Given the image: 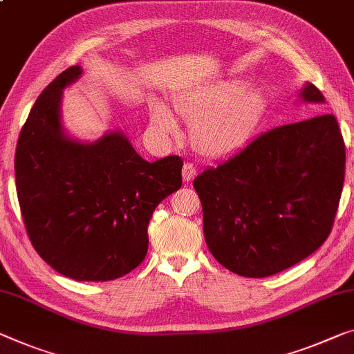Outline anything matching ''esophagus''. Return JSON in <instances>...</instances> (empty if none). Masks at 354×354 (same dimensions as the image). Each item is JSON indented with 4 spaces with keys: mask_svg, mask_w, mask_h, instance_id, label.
I'll return each instance as SVG.
<instances>
[{
    "mask_svg": "<svg viewBox=\"0 0 354 354\" xmlns=\"http://www.w3.org/2000/svg\"><path fill=\"white\" fill-rule=\"evenodd\" d=\"M182 176H183L185 182L193 180V177L196 176V166L193 165V162H185L183 169H182Z\"/></svg>",
    "mask_w": 354,
    "mask_h": 354,
    "instance_id": "34e87169",
    "label": "esophagus"
}]
</instances>
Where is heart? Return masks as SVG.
<instances>
[{
	"label": "heart",
	"instance_id": "obj_1",
	"mask_svg": "<svg viewBox=\"0 0 354 354\" xmlns=\"http://www.w3.org/2000/svg\"><path fill=\"white\" fill-rule=\"evenodd\" d=\"M243 84L225 80L205 88L176 96L174 106L188 123L194 124V145L207 155H218L241 144L257 120L263 97L244 91ZM150 123L156 131L176 136L178 124L172 113L160 104L151 106Z\"/></svg>",
	"mask_w": 354,
	"mask_h": 354
}]
</instances>
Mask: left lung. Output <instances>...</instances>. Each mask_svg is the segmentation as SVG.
<instances>
[{
    "instance_id": "obj_1",
    "label": "left lung",
    "mask_w": 354,
    "mask_h": 354,
    "mask_svg": "<svg viewBox=\"0 0 354 354\" xmlns=\"http://www.w3.org/2000/svg\"><path fill=\"white\" fill-rule=\"evenodd\" d=\"M301 96L324 102L313 84ZM344 178L345 142L333 113L258 136L194 178L210 253L248 279L297 264L330 234Z\"/></svg>"
}]
</instances>
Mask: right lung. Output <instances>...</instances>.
Returning <instances> with one entry per match:
<instances>
[{"instance_id":"right-lung-1","label":"right lung","mask_w":354,"mask_h":354,"mask_svg":"<svg viewBox=\"0 0 354 354\" xmlns=\"http://www.w3.org/2000/svg\"><path fill=\"white\" fill-rule=\"evenodd\" d=\"M80 74V66L63 71L31 107L15 150V187L37 254L69 279L107 281L144 261L149 221L182 187L183 161H145L122 133L93 144L64 136L62 90Z\"/></svg>"}]
</instances>
